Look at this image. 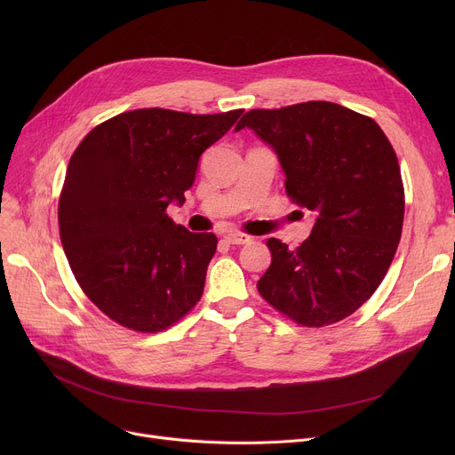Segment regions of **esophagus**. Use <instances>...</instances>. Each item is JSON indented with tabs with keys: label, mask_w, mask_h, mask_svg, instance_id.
<instances>
[{
	"label": "esophagus",
	"mask_w": 455,
	"mask_h": 455,
	"mask_svg": "<svg viewBox=\"0 0 455 455\" xmlns=\"http://www.w3.org/2000/svg\"><path fill=\"white\" fill-rule=\"evenodd\" d=\"M225 240L232 245H245V243L252 242V237L247 234H242V232H228V234H225Z\"/></svg>",
	"instance_id": "1"
}]
</instances>
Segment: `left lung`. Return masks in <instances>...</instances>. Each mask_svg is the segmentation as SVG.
<instances>
[{
	"mask_svg": "<svg viewBox=\"0 0 455 455\" xmlns=\"http://www.w3.org/2000/svg\"><path fill=\"white\" fill-rule=\"evenodd\" d=\"M278 156L285 194L315 213L297 249L269 237L271 266L258 291L302 326H326L371 299L395 258L403 223L396 153L372 117L328 101L247 112Z\"/></svg>",
	"mask_w": 455,
	"mask_h": 455,
	"instance_id": "1",
	"label": "left lung"
}]
</instances>
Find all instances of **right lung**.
<instances>
[{
	"label": "right lung",
	"mask_w": 455,
	"mask_h": 455,
	"mask_svg": "<svg viewBox=\"0 0 455 455\" xmlns=\"http://www.w3.org/2000/svg\"><path fill=\"white\" fill-rule=\"evenodd\" d=\"M242 114L131 110L92 129L71 155L60 242L86 297L117 324L155 333L199 302L218 237L175 225L165 208L186 201L201 155Z\"/></svg>",
	"instance_id": "1"
}]
</instances>
